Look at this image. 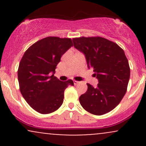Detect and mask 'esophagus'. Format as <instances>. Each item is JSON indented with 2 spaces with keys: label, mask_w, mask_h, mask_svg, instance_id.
<instances>
[{
  "label": "esophagus",
  "mask_w": 146,
  "mask_h": 146,
  "mask_svg": "<svg viewBox=\"0 0 146 146\" xmlns=\"http://www.w3.org/2000/svg\"><path fill=\"white\" fill-rule=\"evenodd\" d=\"M73 83H74L75 85H77V84H80V82L75 81H75H73Z\"/></svg>",
  "instance_id": "obj_1"
}]
</instances>
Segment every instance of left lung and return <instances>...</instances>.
Instances as JSON below:
<instances>
[{"instance_id":"obj_1","label":"left lung","mask_w":146,"mask_h":146,"mask_svg":"<svg viewBox=\"0 0 146 146\" xmlns=\"http://www.w3.org/2000/svg\"><path fill=\"white\" fill-rule=\"evenodd\" d=\"M74 47L84 54L87 66L92 68L99 83L80 97V104L88 113L102 115L111 111L127 90L130 70L124 51L116 43L102 37L73 39Z\"/></svg>"}]
</instances>
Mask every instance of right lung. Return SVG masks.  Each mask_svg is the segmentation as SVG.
Instances as JSON below:
<instances>
[{"label":"right lung","instance_id":"add662e5","mask_svg":"<svg viewBox=\"0 0 146 146\" xmlns=\"http://www.w3.org/2000/svg\"><path fill=\"white\" fill-rule=\"evenodd\" d=\"M72 46L71 38L46 37L25 52L18 70L20 90L38 113L48 114L58 110L63 103L64 90L74 85L73 80L62 82L54 76L60 58Z\"/></svg>","mask_w":146,"mask_h":146}]
</instances>
